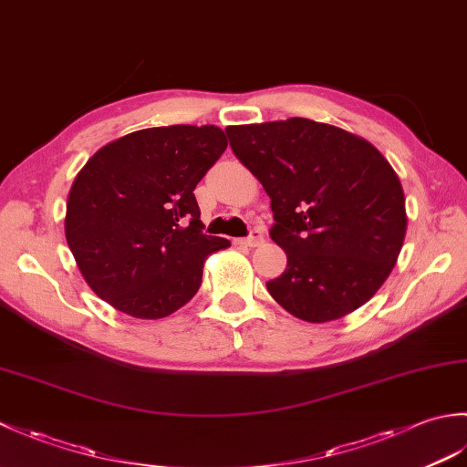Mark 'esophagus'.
Wrapping results in <instances>:
<instances>
[{"label": "esophagus", "instance_id": "34e87169", "mask_svg": "<svg viewBox=\"0 0 467 467\" xmlns=\"http://www.w3.org/2000/svg\"><path fill=\"white\" fill-rule=\"evenodd\" d=\"M236 244H243V246H259V244H263V233L261 231H253L251 233V236H246V239H241V241H236Z\"/></svg>", "mask_w": 467, "mask_h": 467}]
</instances>
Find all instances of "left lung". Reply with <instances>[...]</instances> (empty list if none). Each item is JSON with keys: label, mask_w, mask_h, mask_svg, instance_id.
<instances>
[{"label": "left lung", "mask_w": 467, "mask_h": 467, "mask_svg": "<svg viewBox=\"0 0 467 467\" xmlns=\"http://www.w3.org/2000/svg\"><path fill=\"white\" fill-rule=\"evenodd\" d=\"M236 158L271 198L286 269L266 283L296 319L327 323L365 305L393 271L408 231L393 166L365 138L289 120L228 126Z\"/></svg>", "instance_id": "left-lung-1"}]
</instances>
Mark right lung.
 <instances>
[{"label":"right lung","instance_id":"add662e5","mask_svg":"<svg viewBox=\"0 0 467 467\" xmlns=\"http://www.w3.org/2000/svg\"><path fill=\"white\" fill-rule=\"evenodd\" d=\"M226 150L218 126H158L102 146L69 188L64 231L88 286L136 319H162L202 283L208 254L194 188Z\"/></svg>","mask_w":467,"mask_h":467}]
</instances>
